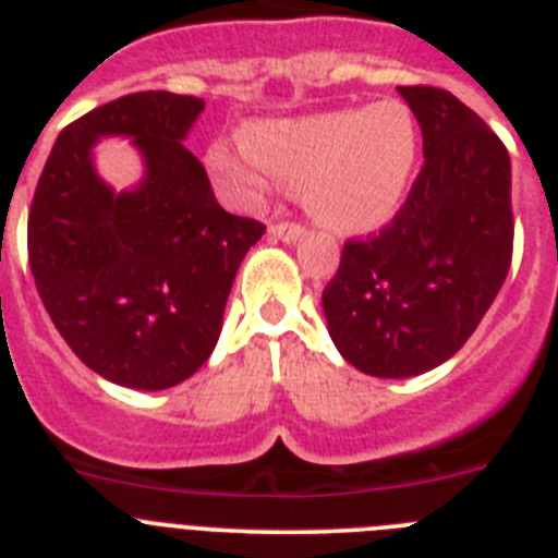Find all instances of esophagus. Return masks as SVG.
I'll return each instance as SVG.
<instances>
[{
  "label": "esophagus",
  "instance_id": "esophagus-1",
  "mask_svg": "<svg viewBox=\"0 0 558 558\" xmlns=\"http://www.w3.org/2000/svg\"><path fill=\"white\" fill-rule=\"evenodd\" d=\"M270 234L276 236V240H282V243H295V240H302L307 231H304V226L299 223H270Z\"/></svg>",
  "mask_w": 558,
  "mask_h": 558
}]
</instances>
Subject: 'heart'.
Segmentation results:
<instances>
[{
    "mask_svg": "<svg viewBox=\"0 0 558 558\" xmlns=\"http://www.w3.org/2000/svg\"><path fill=\"white\" fill-rule=\"evenodd\" d=\"M418 125L399 100L335 108L245 128L243 145L211 142V179L240 206L263 204L274 184L304 192L307 209L338 234H372L397 218L418 167Z\"/></svg>",
    "mask_w": 558,
    "mask_h": 558,
    "instance_id": "heart-1",
    "label": "heart"
}]
</instances>
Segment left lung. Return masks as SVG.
Instances as JSON below:
<instances>
[{"label":"left lung","instance_id":"8db88e82","mask_svg":"<svg viewBox=\"0 0 558 558\" xmlns=\"http://www.w3.org/2000/svg\"><path fill=\"white\" fill-rule=\"evenodd\" d=\"M422 128L425 167L397 218L349 240L324 288L329 338L372 377L441 366L477 329L511 265V159L456 95L399 86Z\"/></svg>","mask_w":558,"mask_h":558}]
</instances>
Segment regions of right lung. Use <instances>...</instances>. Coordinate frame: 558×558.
<instances>
[{
  "mask_svg": "<svg viewBox=\"0 0 558 558\" xmlns=\"http://www.w3.org/2000/svg\"><path fill=\"white\" fill-rule=\"evenodd\" d=\"M204 100L136 92L63 128L27 220L29 270L69 349L117 386L161 391L209 360L226 299L265 226L215 201L204 165L184 147ZM125 135L146 175L117 193L90 150Z\"/></svg>",
  "mask_w": 558,
  "mask_h": 558,
  "instance_id": "right-lung-1",
  "label": "right lung"
}]
</instances>
